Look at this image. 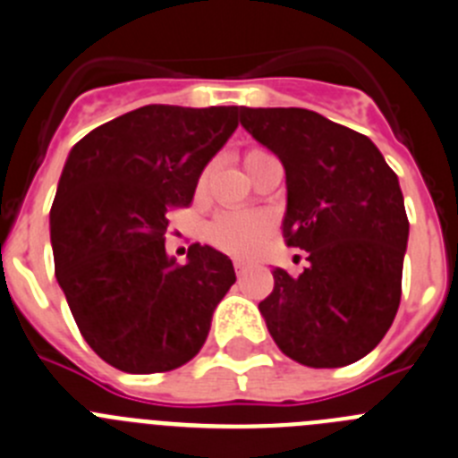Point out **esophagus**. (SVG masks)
<instances>
[{
    "instance_id": "1",
    "label": "esophagus",
    "mask_w": 458,
    "mask_h": 458,
    "mask_svg": "<svg viewBox=\"0 0 458 458\" xmlns=\"http://www.w3.org/2000/svg\"><path fill=\"white\" fill-rule=\"evenodd\" d=\"M234 271H237V276H239V278H242V276H244L246 271H249V265H246L244 259H234Z\"/></svg>"
}]
</instances>
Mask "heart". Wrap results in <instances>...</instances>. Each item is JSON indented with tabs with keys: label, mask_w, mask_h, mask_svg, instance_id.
Wrapping results in <instances>:
<instances>
[{
	"label": "heart",
	"mask_w": 458,
	"mask_h": 458,
	"mask_svg": "<svg viewBox=\"0 0 458 458\" xmlns=\"http://www.w3.org/2000/svg\"><path fill=\"white\" fill-rule=\"evenodd\" d=\"M259 152L262 150H250L246 159L255 157ZM271 228H274V221L269 214L253 212V209H230V212H221L209 224L208 239L224 253L246 258L269 237Z\"/></svg>",
	"instance_id": "obj_1"
}]
</instances>
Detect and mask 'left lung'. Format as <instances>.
Masks as SVG:
<instances>
[{
    "instance_id": "obj_1",
    "label": "left lung",
    "mask_w": 458,
    "mask_h": 458,
    "mask_svg": "<svg viewBox=\"0 0 458 458\" xmlns=\"http://www.w3.org/2000/svg\"><path fill=\"white\" fill-rule=\"evenodd\" d=\"M239 123L285 168L287 246L299 276L274 271L259 303L278 349L308 368H342L388 333L402 299L409 219L393 168L365 134L296 106H239Z\"/></svg>"
}]
</instances>
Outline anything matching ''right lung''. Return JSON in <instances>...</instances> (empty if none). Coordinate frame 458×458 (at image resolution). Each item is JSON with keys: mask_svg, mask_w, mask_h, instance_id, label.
Wrapping results in <instances>:
<instances>
[{"mask_svg": "<svg viewBox=\"0 0 458 458\" xmlns=\"http://www.w3.org/2000/svg\"><path fill=\"white\" fill-rule=\"evenodd\" d=\"M237 111L148 105L89 131L65 159L49 212L56 280L90 349L123 372L191 360L234 283L228 255L193 244L178 265L164 234Z\"/></svg>", "mask_w": 458, "mask_h": 458, "instance_id": "add662e5", "label": "right lung"}]
</instances>
